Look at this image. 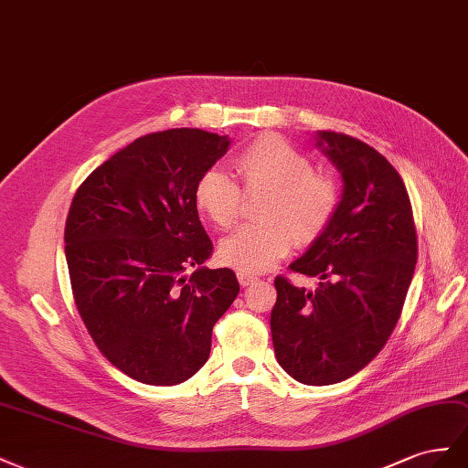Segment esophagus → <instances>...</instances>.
Listing matches in <instances>:
<instances>
[{"label": "esophagus", "instance_id": "34e87169", "mask_svg": "<svg viewBox=\"0 0 468 468\" xmlns=\"http://www.w3.org/2000/svg\"><path fill=\"white\" fill-rule=\"evenodd\" d=\"M237 278H239V284H241V286H249V284L255 282V280H257L259 276L252 274V272H247V271H239V272H237Z\"/></svg>", "mask_w": 468, "mask_h": 468}]
</instances>
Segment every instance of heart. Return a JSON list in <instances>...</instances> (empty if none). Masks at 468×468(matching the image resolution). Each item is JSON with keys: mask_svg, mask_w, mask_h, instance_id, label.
I'll return each instance as SVG.
<instances>
[{"mask_svg": "<svg viewBox=\"0 0 468 468\" xmlns=\"http://www.w3.org/2000/svg\"><path fill=\"white\" fill-rule=\"evenodd\" d=\"M245 192H266L259 206L261 223L243 225L225 237L219 259L237 271L271 269L290 250L293 239L310 245L335 218L339 194L329 178L314 175L312 160L278 135H261L235 158ZM241 202L239 186L218 168L206 170L194 186V204L219 229L235 219Z\"/></svg>", "mask_w": 468, "mask_h": 468, "instance_id": "1", "label": "heart"}]
</instances>
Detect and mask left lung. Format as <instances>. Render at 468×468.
Returning a JSON list of instances; mask_svg holds the SVG:
<instances>
[{"label": "left lung", "mask_w": 468, "mask_h": 468, "mask_svg": "<svg viewBox=\"0 0 468 468\" xmlns=\"http://www.w3.org/2000/svg\"><path fill=\"white\" fill-rule=\"evenodd\" d=\"M315 146L339 170L335 218L293 272L317 276L315 290L278 276L271 314L278 365L308 386L351 378L375 358L398 324L418 261L406 186L367 143L317 131Z\"/></svg>", "instance_id": "obj_1"}]
</instances>
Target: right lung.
Segmentation results:
<instances>
[{"mask_svg":"<svg viewBox=\"0 0 468 468\" xmlns=\"http://www.w3.org/2000/svg\"><path fill=\"white\" fill-rule=\"evenodd\" d=\"M229 144L202 129L151 133L93 170L72 199L64 252L76 308L103 356L143 384L194 377L239 293L231 269L204 266L213 243L194 204L197 178Z\"/></svg>","mask_w":468,"mask_h":468,"instance_id":"add662e5","label":"right lung"}]
</instances>
